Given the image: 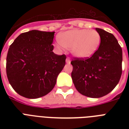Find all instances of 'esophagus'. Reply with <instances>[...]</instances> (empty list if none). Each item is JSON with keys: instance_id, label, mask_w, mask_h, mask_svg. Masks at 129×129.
<instances>
[{"instance_id": "34e87169", "label": "esophagus", "mask_w": 129, "mask_h": 129, "mask_svg": "<svg viewBox=\"0 0 129 129\" xmlns=\"http://www.w3.org/2000/svg\"><path fill=\"white\" fill-rule=\"evenodd\" d=\"M66 61L67 63H70V62H71L70 58L69 57H68L66 58Z\"/></svg>"}]
</instances>
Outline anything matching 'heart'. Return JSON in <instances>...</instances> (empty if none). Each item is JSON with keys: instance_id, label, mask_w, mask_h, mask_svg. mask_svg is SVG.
Instances as JSON below:
<instances>
[{"instance_id": "obj_1", "label": "heart", "mask_w": 129, "mask_h": 129, "mask_svg": "<svg viewBox=\"0 0 129 129\" xmlns=\"http://www.w3.org/2000/svg\"><path fill=\"white\" fill-rule=\"evenodd\" d=\"M100 33L96 30L73 29L59 35L57 47L72 50V54L78 58L90 57L96 52L100 45Z\"/></svg>"}]
</instances>
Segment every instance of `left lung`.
I'll use <instances>...</instances> for the list:
<instances>
[{"label":"left lung","mask_w":129,"mask_h":129,"mask_svg":"<svg viewBox=\"0 0 129 129\" xmlns=\"http://www.w3.org/2000/svg\"><path fill=\"white\" fill-rule=\"evenodd\" d=\"M100 33V46L90 57H75L72 78L76 90L90 98H100L118 84L122 74V51L112 33L96 28Z\"/></svg>","instance_id":"left-lung-1"}]
</instances>
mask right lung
Listing matches in <instances>:
<instances>
[{
  "label": "right lung",
  "mask_w": 129,
  "mask_h": 129,
  "mask_svg": "<svg viewBox=\"0 0 129 129\" xmlns=\"http://www.w3.org/2000/svg\"><path fill=\"white\" fill-rule=\"evenodd\" d=\"M55 32L32 30L10 45L6 70L10 84L21 96L38 98L51 91L66 65V55L53 52Z\"/></svg>",
  "instance_id": "add662e5"
}]
</instances>
